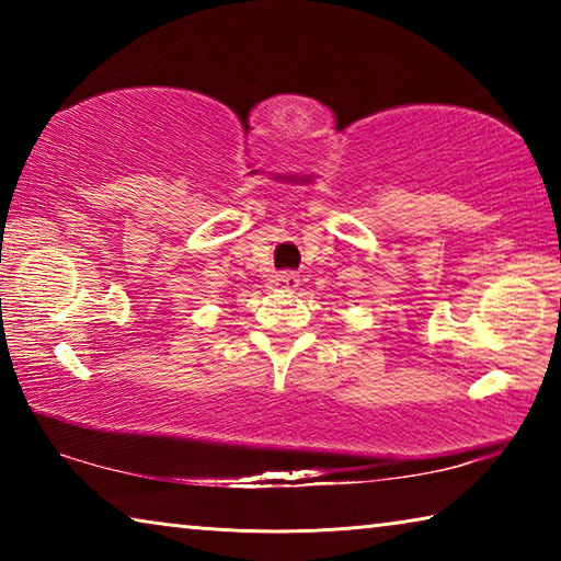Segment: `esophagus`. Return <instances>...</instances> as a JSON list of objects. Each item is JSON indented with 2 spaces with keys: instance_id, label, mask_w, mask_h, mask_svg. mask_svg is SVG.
<instances>
[{
  "instance_id": "obj_1",
  "label": "esophagus",
  "mask_w": 561,
  "mask_h": 561,
  "mask_svg": "<svg viewBox=\"0 0 561 561\" xmlns=\"http://www.w3.org/2000/svg\"><path fill=\"white\" fill-rule=\"evenodd\" d=\"M299 287V277L294 272H277L272 274L270 279V289H277V291H294Z\"/></svg>"
}]
</instances>
